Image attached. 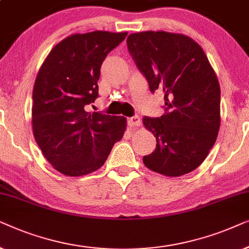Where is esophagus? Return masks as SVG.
Listing matches in <instances>:
<instances>
[{"label":"esophagus","mask_w":249,"mask_h":249,"mask_svg":"<svg viewBox=\"0 0 249 249\" xmlns=\"http://www.w3.org/2000/svg\"><path fill=\"white\" fill-rule=\"evenodd\" d=\"M127 123L131 127H139L141 125V118L139 116H133L127 119Z\"/></svg>","instance_id":"34e87169"}]
</instances>
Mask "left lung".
Instances as JSON below:
<instances>
[{"instance_id":"obj_1","label":"left lung","mask_w":249,"mask_h":249,"mask_svg":"<svg viewBox=\"0 0 249 249\" xmlns=\"http://www.w3.org/2000/svg\"><path fill=\"white\" fill-rule=\"evenodd\" d=\"M126 43L150 91L164 92V115L142 119L157 141L143 164L165 177L190 173L207 157L220 130L217 76L201 46L187 35L140 32Z\"/></svg>"}]
</instances>
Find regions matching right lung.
<instances>
[{"label": "right lung", "mask_w": 249, "mask_h": 249, "mask_svg": "<svg viewBox=\"0 0 249 249\" xmlns=\"http://www.w3.org/2000/svg\"><path fill=\"white\" fill-rule=\"evenodd\" d=\"M127 33L72 34L45 58L33 89L35 141L52 167L67 177L100 168L126 130V118L86 111L98 98L100 68Z\"/></svg>", "instance_id": "right-lung-1"}]
</instances>
